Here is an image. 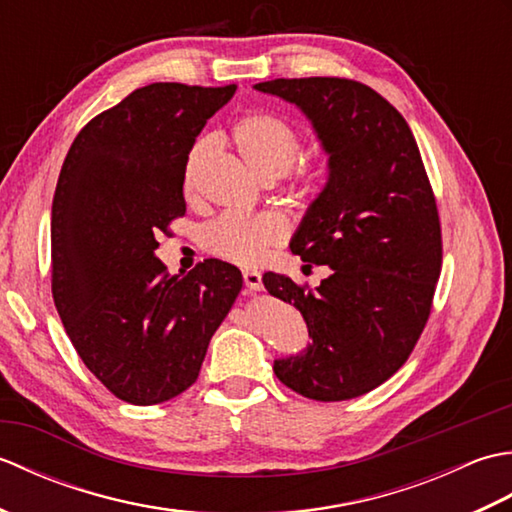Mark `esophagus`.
<instances>
[{
  "label": "esophagus",
  "mask_w": 512,
  "mask_h": 512,
  "mask_svg": "<svg viewBox=\"0 0 512 512\" xmlns=\"http://www.w3.org/2000/svg\"><path fill=\"white\" fill-rule=\"evenodd\" d=\"M244 284L248 290H262V275L257 273V270H244Z\"/></svg>",
  "instance_id": "obj_1"
}]
</instances>
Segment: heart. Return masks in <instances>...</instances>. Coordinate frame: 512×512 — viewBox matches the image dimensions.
<instances>
[{
    "instance_id": "obj_1",
    "label": "heart",
    "mask_w": 512,
    "mask_h": 512,
    "mask_svg": "<svg viewBox=\"0 0 512 512\" xmlns=\"http://www.w3.org/2000/svg\"><path fill=\"white\" fill-rule=\"evenodd\" d=\"M233 143L239 154L262 180H277L297 162L301 140L297 129L284 116L273 112H250L237 121ZM215 149L213 138H200L189 151L184 169V189L193 191L202 165ZM299 178L312 180L308 169L299 171ZM290 233L286 217L279 213L239 215L224 213L202 228V246L211 255L239 266H255L268 255L270 248L286 242Z\"/></svg>"
}]
</instances>
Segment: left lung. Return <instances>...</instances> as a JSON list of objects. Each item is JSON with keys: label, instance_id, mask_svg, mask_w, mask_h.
<instances>
[{"label": "left lung", "instance_id": "8db88e82", "mask_svg": "<svg viewBox=\"0 0 512 512\" xmlns=\"http://www.w3.org/2000/svg\"><path fill=\"white\" fill-rule=\"evenodd\" d=\"M255 90L295 103L330 156L328 182L290 250L332 275L317 290L264 275L270 295L303 314L312 339L273 369L312 400L363 396L405 365L442 268L438 206L416 138L394 105L358 81L275 79Z\"/></svg>", "mask_w": 512, "mask_h": 512}]
</instances>
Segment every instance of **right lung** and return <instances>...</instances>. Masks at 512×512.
Returning a JSON list of instances; mask_svg holds the SVG:
<instances>
[{"label":"right lung","instance_id":"right-lung-1","mask_svg":"<svg viewBox=\"0 0 512 512\" xmlns=\"http://www.w3.org/2000/svg\"><path fill=\"white\" fill-rule=\"evenodd\" d=\"M237 85L151 83L85 125L52 200V297L85 367L132 405H158L198 380L242 273L204 259L184 277L156 257L187 211L189 151Z\"/></svg>","mask_w":512,"mask_h":512}]
</instances>
